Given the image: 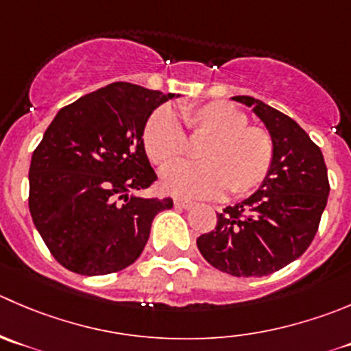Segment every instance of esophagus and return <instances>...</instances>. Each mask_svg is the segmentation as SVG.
Here are the masks:
<instances>
[{"label": "esophagus", "mask_w": 351, "mask_h": 351, "mask_svg": "<svg viewBox=\"0 0 351 351\" xmlns=\"http://www.w3.org/2000/svg\"><path fill=\"white\" fill-rule=\"evenodd\" d=\"M192 206H193V202H190V200L175 199V207H178V209H190Z\"/></svg>", "instance_id": "obj_1"}]
</instances>
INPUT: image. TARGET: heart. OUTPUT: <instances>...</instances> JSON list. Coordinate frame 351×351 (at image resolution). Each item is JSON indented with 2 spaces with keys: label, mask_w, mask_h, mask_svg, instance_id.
I'll use <instances>...</instances> for the list:
<instances>
[{
  "label": "heart",
  "mask_w": 351,
  "mask_h": 351,
  "mask_svg": "<svg viewBox=\"0 0 351 351\" xmlns=\"http://www.w3.org/2000/svg\"><path fill=\"white\" fill-rule=\"evenodd\" d=\"M178 113L193 136L206 137L197 152L203 162L180 163L165 169L161 186L166 192L189 199H210L228 189L233 197H243L264 183L274 158L269 132L248 125L243 111L223 101L199 106L183 104ZM181 124L168 106L158 108L145 121L144 149L159 168H166L186 152Z\"/></svg>",
  "instance_id": "obj_1"
}]
</instances>
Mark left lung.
Returning <instances> with one entry per match:
<instances>
[{"label":"left lung","mask_w":351,"mask_h":351,"mask_svg":"<svg viewBox=\"0 0 351 351\" xmlns=\"http://www.w3.org/2000/svg\"><path fill=\"white\" fill-rule=\"evenodd\" d=\"M233 101L252 108L269 130L273 166L257 192L217 214L216 228L200 234L197 247L223 273L261 278L283 269L312 243L328 204V168L297 121L250 96Z\"/></svg>","instance_id":"8db88e82"}]
</instances>
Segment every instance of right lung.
Instances as JSON below:
<instances>
[{
	"mask_svg": "<svg viewBox=\"0 0 351 351\" xmlns=\"http://www.w3.org/2000/svg\"><path fill=\"white\" fill-rule=\"evenodd\" d=\"M175 94L114 82L61 108L32 154L29 209L68 271L103 276L134 264L169 199L134 192L158 180L144 149L152 111Z\"/></svg>",
	"mask_w": 351,
	"mask_h": 351,
	"instance_id": "add662e5",
	"label": "right lung"
}]
</instances>
